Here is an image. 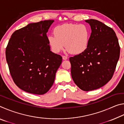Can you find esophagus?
<instances>
[{
  "label": "esophagus",
  "mask_w": 124,
  "mask_h": 124,
  "mask_svg": "<svg viewBox=\"0 0 124 124\" xmlns=\"http://www.w3.org/2000/svg\"><path fill=\"white\" fill-rule=\"evenodd\" d=\"M62 58H63V60H66L67 58H68V57H67V56H66L63 55L62 56Z\"/></svg>",
  "instance_id": "obj_1"
}]
</instances>
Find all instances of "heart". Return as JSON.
<instances>
[{"label":"heart","mask_w":124,"mask_h":124,"mask_svg":"<svg viewBox=\"0 0 124 124\" xmlns=\"http://www.w3.org/2000/svg\"><path fill=\"white\" fill-rule=\"evenodd\" d=\"M90 29L85 24H64L56 27L54 34L48 37L53 51L58 53L64 49L72 54H79L86 49L90 38Z\"/></svg>","instance_id":"b5f03b06"}]
</instances>
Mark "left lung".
<instances>
[{"instance_id": "1", "label": "left lung", "mask_w": 124, "mask_h": 124, "mask_svg": "<svg viewBox=\"0 0 124 124\" xmlns=\"http://www.w3.org/2000/svg\"><path fill=\"white\" fill-rule=\"evenodd\" d=\"M85 22L92 31L87 47L70 61L74 82L81 90L89 91L102 87L112 78L120 47L112 28L96 20Z\"/></svg>"}]
</instances>
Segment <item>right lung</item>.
Returning a JSON list of instances; mask_svg holds the SVG:
<instances>
[{"label":"right lung","mask_w":124,"mask_h":124,"mask_svg":"<svg viewBox=\"0 0 124 124\" xmlns=\"http://www.w3.org/2000/svg\"><path fill=\"white\" fill-rule=\"evenodd\" d=\"M54 22L41 21L16 30L6 47V59L13 81L29 93H46L62 63V56L50 51L46 35Z\"/></svg>","instance_id":"add662e5"}]
</instances>
